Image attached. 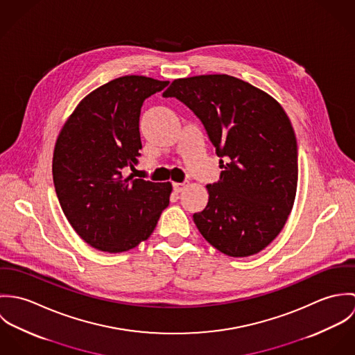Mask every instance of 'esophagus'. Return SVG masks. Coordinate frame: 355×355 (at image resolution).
Returning a JSON list of instances; mask_svg holds the SVG:
<instances>
[{"label": "esophagus", "mask_w": 355, "mask_h": 355, "mask_svg": "<svg viewBox=\"0 0 355 355\" xmlns=\"http://www.w3.org/2000/svg\"><path fill=\"white\" fill-rule=\"evenodd\" d=\"M186 184L184 183H173V191L175 193H182L184 190Z\"/></svg>", "instance_id": "obj_1"}]
</instances>
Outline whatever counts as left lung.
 <instances>
[{"label": "left lung", "instance_id": "1", "mask_svg": "<svg viewBox=\"0 0 355 355\" xmlns=\"http://www.w3.org/2000/svg\"><path fill=\"white\" fill-rule=\"evenodd\" d=\"M176 97L202 121L223 168L207 184L209 201L194 213L203 238L230 257L263 250L283 230L298 184V150L291 121L268 93L230 75L175 79Z\"/></svg>", "mask_w": 355, "mask_h": 355}]
</instances>
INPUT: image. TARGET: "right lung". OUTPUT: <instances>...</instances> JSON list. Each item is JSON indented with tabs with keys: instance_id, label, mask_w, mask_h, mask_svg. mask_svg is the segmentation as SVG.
Instances as JSON below:
<instances>
[{
	"instance_id": "add662e5",
	"label": "right lung",
	"mask_w": 355,
	"mask_h": 355,
	"mask_svg": "<svg viewBox=\"0 0 355 355\" xmlns=\"http://www.w3.org/2000/svg\"><path fill=\"white\" fill-rule=\"evenodd\" d=\"M168 80L127 75L86 96L61 128L53 153V182L61 209L92 248L123 253L154 231L172 184L125 175L139 162L144 101Z\"/></svg>"
}]
</instances>
